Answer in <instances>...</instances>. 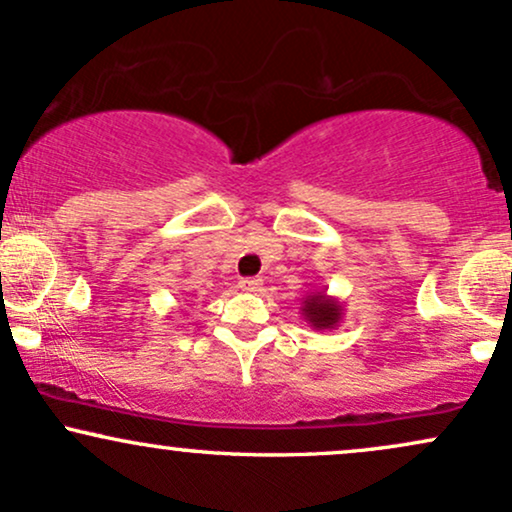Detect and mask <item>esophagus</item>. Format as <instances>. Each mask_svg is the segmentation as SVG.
<instances>
[{
	"label": "esophagus",
	"instance_id": "esophagus-1",
	"mask_svg": "<svg viewBox=\"0 0 512 512\" xmlns=\"http://www.w3.org/2000/svg\"><path fill=\"white\" fill-rule=\"evenodd\" d=\"M240 291H248V293H255V291H260V286H262V281L260 279H240Z\"/></svg>",
	"mask_w": 512,
	"mask_h": 512
}]
</instances>
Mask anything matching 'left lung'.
<instances>
[{"mask_svg":"<svg viewBox=\"0 0 512 512\" xmlns=\"http://www.w3.org/2000/svg\"><path fill=\"white\" fill-rule=\"evenodd\" d=\"M301 315L313 330H337L339 322L344 320V303L327 296V291H313L303 298Z\"/></svg>","mask_w":512,"mask_h":512,"instance_id":"1","label":"left lung"}]
</instances>
